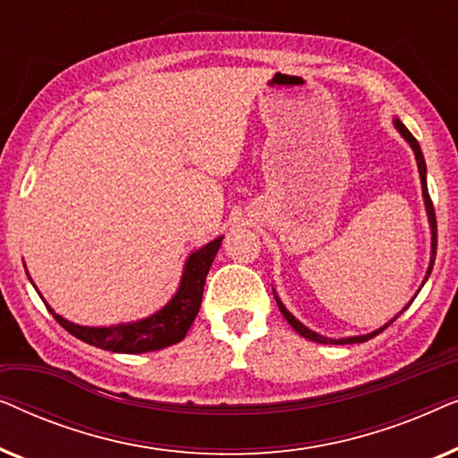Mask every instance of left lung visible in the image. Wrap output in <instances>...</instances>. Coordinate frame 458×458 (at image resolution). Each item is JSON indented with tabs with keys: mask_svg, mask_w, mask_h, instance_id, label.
Instances as JSON below:
<instances>
[{
	"mask_svg": "<svg viewBox=\"0 0 458 458\" xmlns=\"http://www.w3.org/2000/svg\"><path fill=\"white\" fill-rule=\"evenodd\" d=\"M394 127L398 129V133L404 137L406 141H409V146L412 148V152H415V160H417V166H419V177H421V190H423V202H425V210H428V218H429V229H431V259H429V267H428V275H425V279H423V284L425 281H428V277H429V273H431V268H434V260H436V248H437V227H436V212H434V204H431V198H429V191H428V171H425V158H423V152H421V146H419V141L415 140V137H412V133L409 129L404 127L403 123L398 121V118H394ZM275 300H277V306H279V310H281V315L285 317V321L292 325L293 329L298 331L300 335L302 337H306V340H310V342H317V344H360V342H367V340H371V337H375L377 334H381V331H384L387 325H392L394 321H396V318L403 315V312L409 309V306L412 304V298L409 304L404 306L403 310L398 312L396 317L392 318L390 323H386L384 327H379L377 331H373V334H367V335H352V337H344V340H334V337H325V335H321V334H317V331H312V329H309L306 327V325H302L298 321L296 317L292 315L290 310L285 309L284 306V302H281L279 300V296L277 293H275Z\"/></svg>",
	"mask_w": 458,
	"mask_h": 458,
	"instance_id": "8db88e82",
	"label": "left lung"
}]
</instances>
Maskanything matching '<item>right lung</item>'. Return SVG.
<instances>
[{"mask_svg": "<svg viewBox=\"0 0 458 458\" xmlns=\"http://www.w3.org/2000/svg\"><path fill=\"white\" fill-rule=\"evenodd\" d=\"M221 242L223 235L190 254V259H187L183 267V277H181L177 293H174V296L168 300V304L162 306L158 312L141 318V321L118 323L110 325V327H85V325L71 323L66 321L64 317L55 315L52 306L43 300L41 293H39L43 302H46L47 310L52 312L55 321H58L68 334L79 337L81 342L121 354L154 352V350H162L181 342L187 331H190L193 318L198 317L199 304H202L206 275H208L212 260H215L218 248H221ZM30 284H33V279H30Z\"/></svg>", "mask_w": 458, "mask_h": 458, "instance_id": "add662e5", "label": "right lung"}]
</instances>
